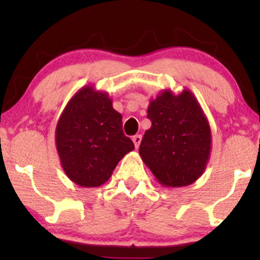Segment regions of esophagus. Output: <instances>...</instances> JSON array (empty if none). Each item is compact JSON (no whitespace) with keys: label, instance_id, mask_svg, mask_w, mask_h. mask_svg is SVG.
Returning <instances> with one entry per match:
<instances>
[{"label":"esophagus","instance_id":"1","mask_svg":"<svg viewBox=\"0 0 260 260\" xmlns=\"http://www.w3.org/2000/svg\"><path fill=\"white\" fill-rule=\"evenodd\" d=\"M133 141H134V144H135V148L138 149L141 144V141H142V136L141 135H136V136L133 137Z\"/></svg>","mask_w":260,"mask_h":260}]
</instances>
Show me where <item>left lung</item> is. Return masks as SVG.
Listing matches in <instances>:
<instances>
[{
  "label": "left lung",
  "instance_id": "left-lung-1",
  "mask_svg": "<svg viewBox=\"0 0 260 260\" xmlns=\"http://www.w3.org/2000/svg\"><path fill=\"white\" fill-rule=\"evenodd\" d=\"M150 129L145 131L140 155L156 180L166 187L195 182L207 166L212 149L211 127L191 91L174 94L163 90L148 106Z\"/></svg>",
  "mask_w": 260,
  "mask_h": 260
}]
</instances>
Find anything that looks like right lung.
Listing matches in <instances>:
<instances>
[{
  "mask_svg": "<svg viewBox=\"0 0 260 260\" xmlns=\"http://www.w3.org/2000/svg\"><path fill=\"white\" fill-rule=\"evenodd\" d=\"M55 145L63 172L84 188L104 184L135 145L122 129V115L106 92L81 87L60 116Z\"/></svg>",
  "mask_w": 260,
  "mask_h": 260,
  "instance_id": "1",
  "label": "right lung"
}]
</instances>
